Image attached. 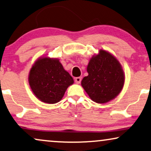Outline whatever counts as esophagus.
<instances>
[{"mask_svg":"<svg viewBox=\"0 0 151 151\" xmlns=\"http://www.w3.org/2000/svg\"><path fill=\"white\" fill-rule=\"evenodd\" d=\"M74 81H75L76 83L79 84L81 83V77H76L75 79H74Z\"/></svg>","mask_w":151,"mask_h":151,"instance_id":"esophagus-1","label":"esophagus"}]
</instances>
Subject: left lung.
Instances as JSON below:
<instances>
[{
    "instance_id": "obj_1",
    "label": "left lung",
    "mask_w": 151,
    "mask_h": 151,
    "mask_svg": "<svg viewBox=\"0 0 151 151\" xmlns=\"http://www.w3.org/2000/svg\"><path fill=\"white\" fill-rule=\"evenodd\" d=\"M88 75L81 86L92 101L105 104L119 95L125 83V74L118 59L104 50L90 58L87 66Z\"/></svg>"
}]
</instances>
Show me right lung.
<instances>
[{"label": "right lung", "mask_w": 151, "mask_h": 151, "mask_svg": "<svg viewBox=\"0 0 151 151\" xmlns=\"http://www.w3.org/2000/svg\"><path fill=\"white\" fill-rule=\"evenodd\" d=\"M28 82L38 99L54 104L61 101L68 88L74 83V80L59 59L45 55L38 58L32 65Z\"/></svg>", "instance_id": "1"}]
</instances>
